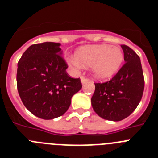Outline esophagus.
I'll list each match as a JSON object with an SVG mask.
<instances>
[{"instance_id": "obj_1", "label": "esophagus", "mask_w": 158, "mask_h": 158, "mask_svg": "<svg viewBox=\"0 0 158 158\" xmlns=\"http://www.w3.org/2000/svg\"><path fill=\"white\" fill-rule=\"evenodd\" d=\"M81 81L82 84H85V83H87V82H89V78L81 76Z\"/></svg>"}]
</instances>
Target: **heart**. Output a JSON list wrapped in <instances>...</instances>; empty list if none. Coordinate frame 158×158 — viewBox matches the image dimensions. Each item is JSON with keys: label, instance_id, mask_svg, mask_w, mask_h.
<instances>
[{"label": "heart", "instance_id": "heart-1", "mask_svg": "<svg viewBox=\"0 0 158 158\" xmlns=\"http://www.w3.org/2000/svg\"><path fill=\"white\" fill-rule=\"evenodd\" d=\"M123 60V54L118 47L100 44L80 47L75 53V58H70L69 62L77 68L91 65L96 77L106 79L116 73Z\"/></svg>", "mask_w": 158, "mask_h": 158}]
</instances>
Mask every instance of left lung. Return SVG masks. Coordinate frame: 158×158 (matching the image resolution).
<instances>
[{
  "instance_id": "8db88e82",
  "label": "left lung",
  "mask_w": 158,
  "mask_h": 158,
  "mask_svg": "<svg viewBox=\"0 0 158 158\" xmlns=\"http://www.w3.org/2000/svg\"><path fill=\"white\" fill-rule=\"evenodd\" d=\"M125 63L111 80L95 83L92 106L101 118L120 121L129 116L141 101L145 81L140 58L128 46L121 45Z\"/></svg>"
}]
</instances>
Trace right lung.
I'll return each instance as SVG.
<instances>
[{"label": "right lung", "mask_w": 158, "mask_h": 158, "mask_svg": "<svg viewBox=\"0 0 158 158\" xmlns=\"http://www.w3.org/2000/svg\"><path fill=\"white\" fill-rule=\"evenodd\" d=\"M60 43L33 44L18 62L16 85L23 104L43 119L57 118L68 110L72 96L82 87L80 78L67 73Z\"/></svg>", "instance_id": "1"}]
</instances>
